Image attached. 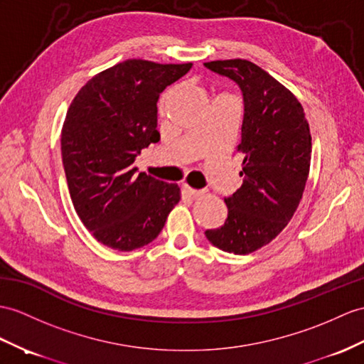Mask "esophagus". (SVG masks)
<instances>
[{
    "label": "esophagus",
    "mask_w": 364,
    "mask_h": 364,
    "mask_svg": "<svg viewBox=\"0 0 364 364\" xmlns=\"http://www.w3.org/2000/svg\"><path fill=\"white\" fill-rule=\"evenodd\" d=\"M182 190H183L185 194H188V196H191V198H199V196H202V194H203V193L199 191V190H194V188L188 187V185H183Z\"/></svg>",
    "instance_id": "esophagus-1"
}]
</instances>
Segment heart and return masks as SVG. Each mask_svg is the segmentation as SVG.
I'll return each mask as SVG.
<instances>
[{
    "mask_svg": "<svg viewBox=\"0 0 364 364\" xmlns=\"http://www.w3.org/2000/svg\"><path fill=\"white\" fill-rule=\"evenodd\" d=\"M164 103H165V97H164L162 102H161V112H164Z\"/></svg>",
    "mask_w": 364,
    "mask_h": 364,
    "instance_id": "1",
    "label": "heart"
}]
</instances>
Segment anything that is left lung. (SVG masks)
Segmentation results:
<instances>
[{
    "label": "left lung",
    "mask_w": 364,
    "mask_h": 364,
    "mask_svg": "<svg viewBox=\"0 0 364 364\" xmlns=\"http://www.w3.org/2000/svg\"><path fill=\"white\" fill-rule=\"evenodd\" d=\"M205 66L235 80L244 95L242 185L225 198V224L207 230L218 249L249 255L267 245L294 218L303 198L312 136L294 92L249 60H216Z\"/></svg>",
    "instance_id": "left-lung-1"
}]
</instances>
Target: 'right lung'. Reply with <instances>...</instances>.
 <instances>
[{
  "mask_svg": "<svg viewBox=\"0 0 364 364\" xmlns=\"http://www.w3.org/2000/svg\"><path fill=\"white\" fill-rule=\"evenodd\" d=\"M190 68L129 58L94 75L69 106L61 129L69 194L83 225L109 249L154 241L181 200L177 183L137 174L134 161L161 139L159 94Z\"/></svg>",
  "mask_w": 364,
  "mask_h": 364,
  "instance_id": "add662e5",
  "label": "right lung"
}]
</instances>
